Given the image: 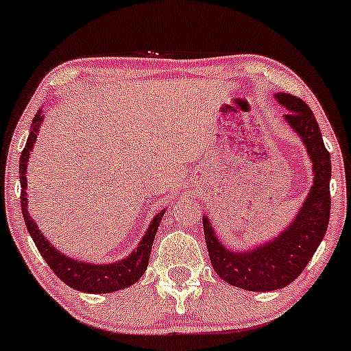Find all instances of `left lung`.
Returning <instances> with one entry per match:
<instances>
[{
  "instance_id": "8db88e82",
  "label": "left lung",
  "mask_w": 351,
  "mask_h": 351,
  "mask_svg": "<svg viewBox=\"0 0 351 351\" xmlns=\"http://www.w3.org/2000/svg\"><path fill=\"white\" fill-rule=\"evenodd\" d=\"M275 99L288 110L283 119L301 137L313 162V186L298 214L278 237L245 251L221 245L208 217H202L212 267L221 280L247 291H272L290 285L321 245L330 217V154L316 118L298 97L278 92Z\"/></svg>"
}]
</instances>
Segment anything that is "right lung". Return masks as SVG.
I'll list each match as a JSON object with an SVG mask.
<instances>
[{
  "mask_svg": "<svg viewBox=\"0 0 351 351\" xmlns=\"http://www.w3.org/2000/svg\"><path fill=\"white\" fill-rule=\"evenodd\" d=\"M43 114L42 110H38L32 119V126H30L29 139L25 143V147L21 154L19 160V181H21V207H22V215H24L25 227L27 232L32 237L35 246L40 251L43 259L47 261V264L50 265V269L55 272L58 277L63 280L66 285L77 291H84V293H112V291L123 290V288L131 287L132 283H136L143 277L145 269H147L150 251H152L154 238L157 233L158 225H160L162 217L165 214L167 208L158 212L150 221L147 232L144 233L143 239L139 241V245L130 256L124 257L121 261L112 264H92V263H84V261L73 259L63 254L61 251H58L55 246L51 245L48 239L43 237V233L40 232L38 225L35 223L32 217H30L27 210V162L32 152L35 141H37V134L40 131V126L43 123Z\"/></svg>",
  "mask_w": 351,
  "mask_h": 351,
  "instance_id": "add662e5",
  "label": "right lung"
}]
</instances>
